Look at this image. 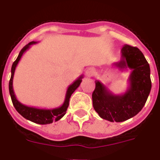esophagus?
<instances>
[{
    "mask_svg": "<svg viewBox=\"0 0 160 160\" xmlns=\"http://www.w3.org/2000/svg\"><path fill=\"white\" fill-rule=\"evenodd\" d=\"M94 74H95V70L93 68H88L86 71H85V75L88 77H91V76L94 75Z\"/></svg>",
    "mask_w": 160,
    "mask_h": 160,
    "instance_id": "esophagus-1",
    "label": "esophagus"
}]
</instances>
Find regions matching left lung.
<instances>
[{
	"label": "left lung",
	"instance_id": "obj_1",
	"mask_svg": "<svg viewBox=\"0 0 160 160\" xmlns=\"http://www.w3.org/2000/svg\"><path fill=\"white\" fill-rule=\"evenodd\" d=\"M114 65L119 70L130 69L129 87L122 95H114L104 84L96 80L92 94L93 107L102 119L123 122L135 116L144 106L151 90L150 68L144 55L137 47L124 45L121 60Z\"/></svg>",
	"mask_w": 160,
	"mask_h": 160
}]
</instances>
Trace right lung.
<instances>
[{
  "mask_svg": "<svg viewBox=\"0 0 160 160\" xmlns=\"http://www.w3.org/2000/svg\"><path fill=\"white\" fill-rule=\"evenodd\" d=\"M37 42L35 41H31L28 43L26 46H25L23 48L21 49L20 53L18 55V57L16 58V60L14 61L11 66V80L9 81V92L11 95V100L13 103L14 107L16 108L19 114L22 115L25 119L31 120V121L36 123L39 124H51L53 121H58L66 113L67 108L69 106V102H70V98L73 92L80 86V83L82 81L83 75H80V77L78 78L77 80H75L73 84L68 87L66 94H65V101L63 103L61 106L55 108V109H38V108H35V107H30L26 106V105L21 104L18 100L16 99L15 93L13 90V77L14 74H15V70H16V65L19 63L21 60V56L30 47L31 45L36 44Z\"/></svg>",
  "mask_w": 160,
  "mask_h": 160,
  "instance_id": "obj_1",
  "label": "right lung"
}]
</instances>
